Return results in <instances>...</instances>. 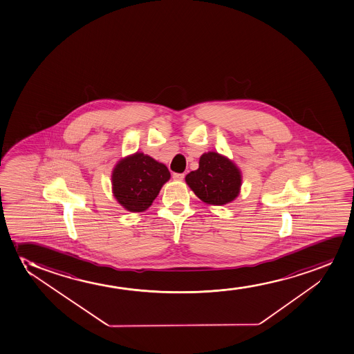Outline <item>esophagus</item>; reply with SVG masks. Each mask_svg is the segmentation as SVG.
<instances>
[{
    "mask_svg": "<svg viewBox=\"0 0 354 354\" xmlns=\"http://www.w3.org/2000/svg\"><path fill=\"white\" fill-rule=\"evenodd\" d=\"M185 174L184 173H174L173 174V179L174 180H184Z\"/></svg>",
    "mask_w": 354,
    "mask_h": 354,
    "instance_id": "34e87169",
    "label": "esophagus"
}]
</instances>
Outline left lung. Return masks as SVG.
Masks as SVG:
<instances>
[{
    "label": "left lung",
    "mask_w": 354,
    "mask_h": 354,
    "mask_svg": "<svg viewBox=\"0 0 354 354\" xmlns=\"http://www.w3.org/2000/svg\"><path fill=\"white\" fill-rule=\"evenodd\" d=\"M185 180L202 202L225 205L239 196L243 176L228 157L209 151L199 158V168L186 175Z\"/></svg>",
    "instance_id": "obj_1"
}]
</instances>
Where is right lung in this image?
<instances>
[{"label":"right lung","instance_id":"obj_1","mask_svg":"<svg viewBox=\"0 0 354 354\" xmlns=\"http://www.w3.org/2000/svg\"><path fill=\"white\" fill-rule=\"evenodd\" d=\"M169 179V170L163 163L136 152L115 165L111 189L115 199L127 212H142L151 205Z\"/></svg>","mask_w":354,"mask_h":354}]
</instances>
